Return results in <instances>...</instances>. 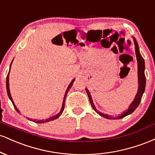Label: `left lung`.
Here are the masks:
<instances>
[{
	"label": "left lung",
	"mask_w": 155,
	"mask_h": 155,
	"mask_svg": "<svg viewBox=\"0 0 155 155\" xmlns=\"http://www.w3.org/2000/svg\"><path fill=\"white\" fill-rule=\"evenodd\" d=\"M133 41H134V44H135V49H136V58H137V61H138V92H137L136 97H135L134 101H133V103L130 105V107L128 108V110H127V111L124 112L121 116L119 117H117L116 119H121L123 118V117L127 116V115L130 114L131 113H133V111L136 110V108L138 107V105H139L140 101H141L142 96H143V92H144L145 90V86H146V77H145V74H144V69H145V65H144V60L143 58H142L141 54H140V51H139V48H138V43H137L136 38H133ZM87 93L89 99H90V104H91L92 107L93 108V109L97 112L98 114H100L101 117H104L105 118L109 119V120H113L114 118H112L111 116H108V115L106 114L101 113L100 111H97L96 110V108L94 106L93 102H92V97L90 95V92L87 89H86Z\"/></svg>",
	"instance_id": "8db88e82"
}]
</instances>
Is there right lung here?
Here are the masks:
<instances>
[{
	"instance_id": "1",
	"label": "right lung",
	"mask_w": 155,
	"mask_h": 155,
	"mask_svg": "<svg viewBox=\"0 0 155 155\" xmlns=\"http://www.w3.org/2000/svg\"><path fill=\"white\" fill-rule=\"evenodd\" d=\"M10 68H11V66H10ZM9 71H10V70H9ZM8 74H9V71H8V75H7V77H6V90H7V93H8V97H9L10 100L12 101V104H13V106H14V107L15 108L16 111H17V112H19V110L17 109V107H16V106H15V104H14V101H13V100H12V95H11V93H10V90H9V84H8ZM74 80H72V81H71V82L70 84H69V86L68 87V89H67L66 92H65V96H64V99H63V106H62L61 111H60V113H59V114H58L55 115V116H54V117H50V118L47 119V120H33V122H37V123H44V122H49V121H51V120H56L57 118H58V117H59L60 116V115L62 114V113H63V110H64V108H65V97H66V95H67L68 92L69 91V90H70V88L71 87H72L73 84H74Z\"/></svg>"
}]
</instances>
